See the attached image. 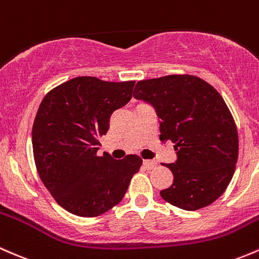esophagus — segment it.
I'll return each mask as SVG.
<instances>
[{
	"label": "esophagus",
	"mask_w": 259,
	"mask_h": 259,
	"mask_svg": "<svg viewBox=\"0 0 259 259\" xmlns=\"http://www.w3.org/2000/svg\"><path fill=\"white\" fill-rule=\"evenodd\" d=\"M143 166L147 169H153L157 166V163L154 161H151V159H146V161H143Z\"/></svg>",
	"instance_id": "1"
}]
</instances>
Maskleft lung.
I'll use <instances>...</instances> for the list:
<instances>
[{
  "mask_svg": "<svg viewBox=\"0 0 259 259\" xmlns=\"http://www.w3.org/2000/svg\"><path fill=\"white\" fill-rule=\"evenodd\" d=\"M133 97L151 103L159 122V140L172 141L177 161L172 186L162 198L186 210L209 206L228 187L238 158V132L222 96L192 74L138 81Z\"/></svg>",
  "mask_w": 259,
  "mask_h": 259,
  "instance_id": "1",
  "label": "left lung"
}]
</instances>
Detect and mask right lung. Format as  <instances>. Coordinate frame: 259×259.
<instances>
[{
	"mask_svg": "<svg viewBox=\"0 0 259 259\" xmlns=\"http://www.w3.org/2000/svg\"><path fill=\"white\" fill-rule=\"evenodd\" d=\"M135 81L72 78L44 97L32 127L34 163L45 187L62 208L97 217L118 204L142 158L97 156L110 117L132 98Z\"/></svg>",
	"mask_w": 259,
	"mask_h": 259,
	"instance_id": "obj_1",
	"label": "right lung"
}]
</instances>
